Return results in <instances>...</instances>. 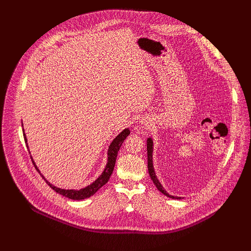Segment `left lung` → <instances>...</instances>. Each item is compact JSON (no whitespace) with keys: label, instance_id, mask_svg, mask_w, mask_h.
<instances>
[{"label":"left lung","instance_id":"obj_1","mask_svg":"<svg viewBox=\"0 0 251 251\" xmlns=\"http://www.w3.org/2000/svg\"><path fill=\"white\" fill-rule=\"evenodd\" d=\"M148 167H149V173L150 176L153 182V184L155 185V187L157 188V190H160L164 195L170 197V199H176V200H180V197L177 196H173V195H170L169 193L166 192V190L164 189V187L162 186V184L160 183L159 179L156 178L155 173H154V170H153V165H152V140L151 138H148Z\"/></svg>","mask_w":251,"mask_h":251}]
</instances>
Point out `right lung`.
Segmentation results:
<instances>
[{
	"label": "right lung",
	"instance_id": "1",
	"mask_svg": "<svg viewBox=\"0 0 251 251\" xmlns=\"http://www.w3.org/2000/svg\"><path fill=\"white\" fill-rule=\"evenodd\" d=\"M130 134V130L127 128V129H124L122 132L117 135V137L112 141V143L110 144L109 147V150H108V163H107V166H105L103 172L101 173V175L94 182L91 183L90 185L82 188V189H79V190H74V189H61V188H58L54 185H51V184L47 181L45 179V177L41 174V172H39V170L37 169L35 163L33 162V159L31 157V161L34 165V168L37 170V172L41 174V176L46 180L47 184H49V186L52 189L55 190L57 193L65 196V197H68V199L70 200H74V201H81V200H84V199H88V197H90L91 195H94L99 189H100L105 183H107L109 180H110V177L113 173L114 171V167H115V164H116V159H117V154H118V151L119 150H120L122 143L124 142V140L126 139V137ZM24 136V140L26 142V147L28 148L27 146V139H26V136H25V133L23 134ZM29 151V150H28Z\"/></svg>",
	"mask_w": 251,
	"mask_h": 251
}]
</instances>
